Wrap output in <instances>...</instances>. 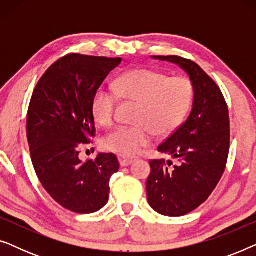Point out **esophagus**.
<instances>
[{"label": "esophagus", "mask_w": 256, "mask_h": 256, "mask_svg": "<svg viewBox=\"0 0 256 256\" xmlns=\"http://www.w3.org/2000/svg\"><path fill=\"white\" fill-rule=\"evenodd\" d=\"M118 162H120L121 166H130V164L135 160L134 157H128V156H124V155H118Z\"/></svg>", "instance_id": "34e87169"}]
</instances>
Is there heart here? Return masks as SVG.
Segmentation results:
<instances>
[{
    "label": "heart",
    "mask_w": 256,
    "mask_h": 256,
    "mask_svg": "<svg viewBox=\"0 0 256 256\" xmlns=\"http://www.w3.org/2000/svg\"><path fill=\"white\" fill-rule=\"evenodd\" d=\"M115 92L126 100L138 102L134 118L138 124L118 126L104 136L102 146L110 152L130 156L152 143L154 132L166 136L180 128L191 107L194 90L186 76H168L160 71L138 68L116 80ZM116 94L100 88L92 99L93 116L104 127L114 122Z\"/></svg>",
    "instance_id": "heart-1"
}]
</instances>
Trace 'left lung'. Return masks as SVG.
Returning <instances> with one entry per match:
<instances>
[{"mask_svg":"<svg viewBox=\"0 0 256 256\" xmlns=\"http://www.w3.org/2000/svg\"><path fill=\"white\" fill-rule=\"evenodd\" d=\"M183 68L194 85L186 121L162 144L160 152L177 160H152L146 197L156 212L180 216L200 206L218 185L230 152V115L222 90L200 66L178 56H152Z\"/></svg>","mask_w":256,"mask_h":256,"instance_id":"obj_1","label":"left lung"}]
</instances>
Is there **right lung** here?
<instances>
[{"mask_svg": "<svg viewBox=\"0 0 256 256\" xmlns=\"http://www.w3.org/2000/svg\"><path fill=\"white\" fill-rule=\"evenodd\" d=\"M121 58L65 56L34 87L26 116V136L37 177L66 210L93 213L110 196V180L120 164L114 154L82 162L80 148L96 136L92 99Z\"/></svg>", "mask_w": 256, "mask_h": 256, "instance_id": "right-lung-1", "label": "right lung"}]
</instances>
